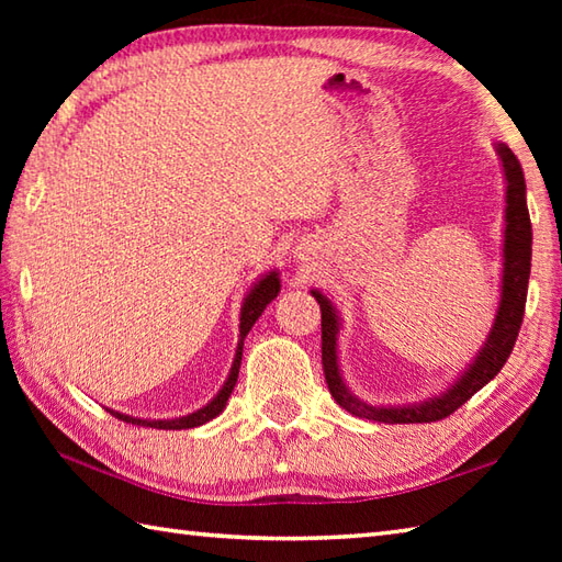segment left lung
<instances>
[{
    "mask_svg": "<svg viewBox=\"0 0 562 562\" xmlns=\"http://www.w3.org/2000/svg\"><path fill=\"white\" fill-rule=\"evenodd\" d=\"M495 151L503 164L505 176V241H503V284H499L497 314L481 350L475 352L469 367L451 381V384L435 393V396L398 403V405H372L348 389L340 374L338 360V336L342 328L340 312L321 290H312V296L321 306V357H324V374L328 381L330 396L340 408L364 420H376L386 425L401 423H437L451 415L479 393L487 381L495 379L505 367L507 357L515 348L517 333L521 328L524 304H527V288L531 272V220L527 207V183H524L521 164L505 142H497Z\"/></svg>",
    "mask_w": 562,
    "mask_h": 562,
    "instance_id": "obj_1",
    "label": "left lung"
}]
</instances>
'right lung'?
Instances as JSON below:
<instances>
[{
	"instance_id": "right-lung-1",
	"label": "right lung",
	"mask_w": 562,
	"mask_h": 562,
	"mask_svg": "<svg viewBox=\"0 0 562 562\" xmlns=\"http://www.w3.org/2000/svg\"><path fill=\"white\" fill-rule=\"evenodd\" d=\"M280 288H282L280 272L270 270L266 274H260L254 288L246 292L244 304H241V316H238V342H236V355H234V362H232V369H229V376H226L224 386L217 391V396H214L207 405H202L200 411L181 415V417H171V420H166V417H164V420H147V417H133V415H125V413L113 411V408H105V411L115 415L117 420H123V423L147 425V427H157V429H190V427H200V425L210 423L212 417H217L226 408V401H229L232 391L236 386L238 369H241L244 338L248 336V330L254 328V324L260 318V314L266 312V306L274 300V296L280 294Z\"/></svg>"
}]
</instances>
